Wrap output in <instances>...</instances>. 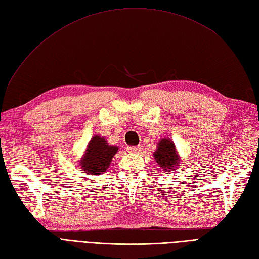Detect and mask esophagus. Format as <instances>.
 Segmentation results:
<instances>
[{
	"mask_svg": "<svg viewBox=\"0 0 259 259\" xmlns=\"http://www.w3.org/2000/svg\"><path fill=\"white\" fill-rule=\"evenodd\" d=\"M140 148L139 146H131V147H127V151L131 152V153H138L140 151Z\"/></svg>",
	"mask_w": 259,
	"mask_h": 259,
	"instance_id": "34e87169",
	"label": "esophagus"
}]
</instances>
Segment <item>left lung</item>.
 <instances>
[{"mask_svg": "<svg viewBox=\"0 0 259 259\" xmlns=\"http://www.w3.org/2000/svg\"><path fill=\"white\" fill-rule=\"evenodd\" d=\"M154 159L162 169L171 170L174 166H177L178 160L176 155L175 146L168 138H163L160 140L158 149L154 152Z\"/></svg>", "mask_w": 259, "mask_h": 259, "instance_id": "left-lung-1", "label": "left lung"}]
</instances>
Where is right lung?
I'll use <instances>...</instances> for the list:
<instances>
[{
	"label": "right lung",
	"mask_w": 259,
	"mask_h": 259,
	"mask_svg": "<svg viewBox=\"0 0 259 259\" xmlns=\"http://www.w3.org/2000/svg\"><path fill=\"white\" fill-rule=\"evenodd\" d=\"M119 150L115 146H109L104 137L95 135L88 146V150L81 161V167L86 173L99 175L106 171L113 155Z\"/></svg>",
	"instance_id": "add662e5"
}]
</instances>
